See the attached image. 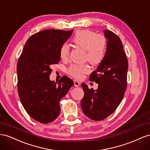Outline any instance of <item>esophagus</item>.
<instances>
[{
	"label": "esophagus",
	"mask_w": 150,
	"mask_h": 150,
	"mask_svg": "<svg viewBox=\"0 0 150 150\" xmlns=\"http://www.w3.org/2000/svg\"><path fill=\"white\" fill-rule=\"evenodd\" d=\"M74 85H75V87H78V86H79V85H80V82H79V81L76 80H74Z\"/></svg>",
	"instance_id": "esophagus-1"
}]
</instances>
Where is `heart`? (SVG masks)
<instances>
[{"label": "heart", "instance_id": "heart-1", "mask_svg": "<svg viewBox=\"0 0 150 150\" xmlns=\"http://www.w3.org/2000/svg\"><path fill=\"white\" fill-rule=\"evenodd\" d=\"M73 42L80 48L86 51L85 58L96 66L100 64L105 57L108 40L101 34L88 29H82L76 31L73 38ZM70 47L63 44L59 49V57L63 60H67L69 57ZM90 68L87 65H71L68 69V74L76 79H81L83 74H88Z\"/></svg>", "mask_w": 150, "mask_h": 150}]
</instances>
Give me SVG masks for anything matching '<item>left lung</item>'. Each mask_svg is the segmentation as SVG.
<instances>
[{
    "label": "left lung",
    "mask_w": 150,
    "mask_h": 150,
    "mask_svg": "<svg viewBox=\"0 0 150 150\" xmlns=\"http://www.w3.org/2000/svg\"><path fill=\"white\" fill-rule=\"evenodd\" d=\"M108 40L105 57L89 80L99 84L96 91L82 83L84 96L81 108L94 121H102L112 114L125 96L128 62L122 42L115 33L104 30Z\"/></svg>",
    "instance_id": "left-lung-1"
}]
</instances>
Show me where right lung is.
Returning <instances> with one entry per match:
<instances>
[{"instance_id": "right-lung-1", "label": "right lung", "mask_w": 150, "mask_h": 150, "mask_svg": "<svg viewBox=\"0 0 150 150\" xmlns=\"http://www.w3.org/2000/svg\"><path fill=\"white\" fill-rule=\"evenodd\" d=\"M74 30L46 29L34 34L25 42L17 65L21 103L35 120L47 124L60 112L59 101L74 83L67 76L51 81V67L60 61L59 49Z\"/></svg>"}]
</instances>
